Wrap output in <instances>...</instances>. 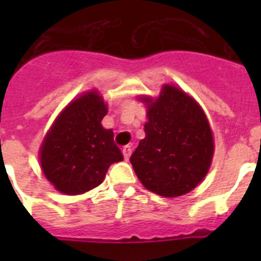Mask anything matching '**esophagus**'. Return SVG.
Returning <instances> with one entry per match:
<instances>
[{"mask_svg": "<svg viewBox=\"0 0 261 261\" xmlns=\"http://www.w3.org/2000/svg\"><path fill=\"white\" fill-rule=\"evenodd\" d=\"M130 154H132V147H130V146H124L123 155H124V159H125V161H128L129 156H130Z\"/></svg>", "mask_w": 261, "mask_h": 261, "instance_id": "34e87169", "label": "esophagus"}]
</instances>
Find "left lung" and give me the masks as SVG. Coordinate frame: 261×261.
I'll use <instances>...</instances> for the list:
<instances>
[{"label": "left lung", "mask_w": 261, "mask_h": 261, "mask_svg": "<svg viewBox=\"0 0 261 261\" xmlns=\"http://www.w3.org/2000/svg\"><path fill=\"white\" fill-rule=\"evenodd\" d=\"M140 100L147 105V123L130 155L136 175L159 196L186 195L211 167L214 142L208 119L195 99L172 85H165L155 100Z\"/></svg>", "instance_id": "1"}]
</instances>
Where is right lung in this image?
I'll list each match as a JSON object with an SVG mask.
<instances>
[{"mask_svg": "<svg viewBox=\"0 0 261 261\" xmlns=\"http://www.w3.org/2000/svg\"><path fill=\"white\" fill-rule=\"evenodd\" d=\"M107 106L95 90L69 103L59 115L40 147L45 177L65 195H81L105 180L112 163L124 156L114 132L102 126Z\"/></svg>", "mask_w": 261, "mask_h": 261, "instance_id": "add662e5", "label": "right lung"}]
</instances>
